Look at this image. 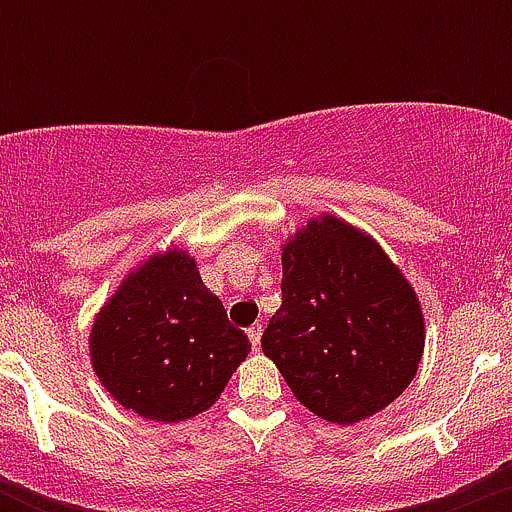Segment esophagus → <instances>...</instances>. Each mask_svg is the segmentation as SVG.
I'll list each match as a JSON object with an SVG mask.
<instances>
[{"mask_svg":"<svg viewBox=\"0 0 512 512\" xmlns=\"http://www.w3.org/2000/svg\"><path fill=\"white\" fill-rule=\"evenodd\" d=\"M247 337H250L252 347L257 349V344H260V337H262V324H252V327L247 329Z\"/></svg>","mask_w":512,"mask_h":512,"instance_id":"1","label":"esophagus"}]
</instances>
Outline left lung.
Instances as JSON below:
<instances>
[{
  "instance_id": "obj_1",
  "label": "left lung",
  "mask_w": 512,
  "mask_h": 512,
  "mask_svg": "<svg viewBox=\"0 0 512 512\" xmlns=\"http://www.w3.org/2000/svg\"><path fill=\"white\" fill-rule=\"evenodd\" d=\"M423 339L414 287L374 237L334 215L289 237L262 352L312 414L339 426L379 414L414 381Z\"/></svg>"
}]
</instances>
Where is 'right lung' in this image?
Wrapping results in <instances>:
<instances>
[{"mask_svg": "<svg viewBox=\"0 0 512 512\" xmlns=\"http://www.w3.org/2000/svg\"><path fill=\"white\" fill-rule=\"evenodd\" d=\"M91 364L103 389L151 421L210 409L250 352L223 302L185 250L156 252L123 280L91 327Z\"/></svg>", "mask_w": 512, "mask_h": 512, "instance_id": "add662e5", "label": "right lung"}]
</instances>
